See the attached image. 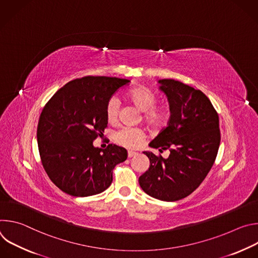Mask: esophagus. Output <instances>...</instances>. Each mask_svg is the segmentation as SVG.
I'll use <instances>...</instances> for the list:
<instances>
[{
	"label": "esophagus",
	"instance_id": "obj_1",
	"mask_svg": "<svg viewBox=\"0 0 258 258\" xmlns=\"http://www.w3.org/2000/svg\"><path fill=\"white\" fill-rule=\"evenodd\" d=\"M136 155H138L137 152H134V151H128V152H127L128 158H132V157H134V156H136Z\"/></svg>",
	"mask_w": 258,
	"mask_h": 258
}]
</instances>
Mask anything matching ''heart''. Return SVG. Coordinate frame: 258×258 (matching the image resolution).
Returning a JSON list of instances; mask_svg holds the SVG:
<instances>
[{
  "mask_svg": "<svg viewBox=\"0 0 258 258\" xmlns=\"http://www.w3.org/2000/svg\"><path fill=\"white\" fill-rule=\"evenodd\" d=\"M127 100L133 103L142 112H145V120L152 125H161L167 118V109L156 106L157 97L148 88L137 86L132 88L126 93ZM120 103L117 97L110 98L106 105V118L108 122L115 123L119 116ZM146 139V135L142 130L122 127L114 135V140L117 144L128 149H137L141 147Z\"/></svg>",
  "mask_w": 258,
  "mask_h": 258,
  "instance_id": "1",
  "label": "heart"
}]
</instances>
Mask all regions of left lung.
Masks as SVG:
<instances>
[{
    "label": "left lung",
    "instance_id": "obj_1",
    "mask_svg": "<svg viewBox=\"0 0 258 258\" xmlns=\"http://www.w3.org/2000/svg\"><path fill=\"white\" fill-rule=\"evenodd\" d=\"M170 118L167 126L149 144L167 158L144 152L150 167L139 177L145 193L162 201L189 196L211 169L220 143L219 119L210 100L200 90L174 80H160Z\"/></svg>",
    "mask_w": 258,
    "mask_h": 258
}]
</instances>
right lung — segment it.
Returning a JSON list of instances; mask_svg holds the SVG:
<instances>
[{
    "label": "right lung",
    "mask_w": 258,
    "mask_h": 258,
    "mask_svg": "<svg viewBox=\"0 0 258 258\" xmlns=\"http://www.w3.org/2000/svg\"><path fill=\"white\" fill-rule=\"evenodd\" d=\"M128 84L84 77L67 83L45 105L36 131L40 156L48 176L64 193L88 197L105 191L115 165L126 160L122 147L109 144L101 149L93 142L107 127V102Z\"/></svg>",
    "instance_id": "1"
}]
</instances>
